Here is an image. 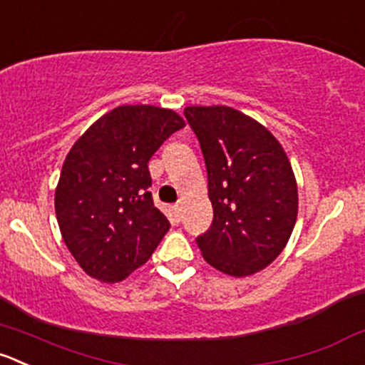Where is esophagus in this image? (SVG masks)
Listing matches in <instances>:
<instances>
[{
    "label": "esophagus",
    "instance_id": "1",
    "mask_svg": "<svg viewBox=\"0 0 365 365\" xmlns=\"http://www.w3.org/2000/svg\"><path fill=\"white\" fill-rule=\"evenodd\" d=\"M173 212H175V217L180 219V214H182V205L180 203L173 205Z\"/></svg>",
    "mask_w": 365,
    "mask_h": 365
}]
</instances>
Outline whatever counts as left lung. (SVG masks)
<instances>
[{
    "instance_id": "1",
    "label": "left lung",
    "mask_w": 365,
    "mask_h": 365,
    "mask_svg": "<svg viewBox=\"0 0 365 365\" xmlns=\"http://www.w3.org/2000/svg\"><path fill=\"white\" fill-rule=\"evenodd\" d=\"M200 140L214 208L196 239L205 260L230 277L267 267L289 242L298 185L284 148L265 126L232 107H187Z\"/></svg>"
}]
</instances>
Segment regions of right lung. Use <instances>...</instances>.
Here are the masks:
<instances>
[{"label":"right lung","instance_id":"obj_1","mask_svg":"<svg viewBox=\"0 0 365 365\" xmlns=\"http://www.w3.org/2000/svg\"><path fill=\"white\" fill-rule=\"evenodd\" d=\"M185 123L169 108L123 105L101 115L67 153L55 212L67 250L88 277L125 280L169 230L153 205L148 162Z\"/></svg>","mask_w":365,"mask_h":365}]
</instances>
